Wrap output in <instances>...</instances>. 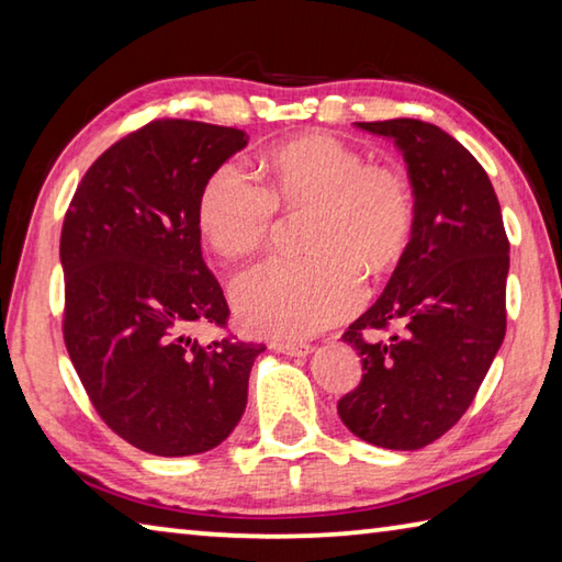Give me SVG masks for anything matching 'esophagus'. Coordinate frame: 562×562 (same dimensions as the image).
<instances>
[{
	"instance_id": "esophagus-1",
	"label": "esophagus",
	"mask_w": 562,
	"mask_h": 562,
	"mask_svg": "<svg viewBox=\"0 0 562 562\" xmlns=\"http://www.w3.org/2000/svg\"><path fill=\"white\" fill-rule=\"evenodd\" d=\"M270 349L280 351V355H290V357H304L310 355L312 351V345H307V341H284V339H272L270 341Z\"/></svg>"
}]
</instances>
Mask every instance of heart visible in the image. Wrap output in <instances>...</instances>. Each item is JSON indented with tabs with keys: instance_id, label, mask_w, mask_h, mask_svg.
<instances>
[{
	"instance_id": "b5f03b06",
	"label": "heart",
	"mask_w": 562,
	"mask_h": 562,
	"mask_svg": "<svg viewBox=\"0 0 562 562\" xmlns=\"http://www.w3.org/2000/svg\"><path fill=\"white\" fill-rule=\"evenodd\" d=\"M265 186L235 166L207 178L198 225L217 255L243 260L272 240L278 211L307 213L304 258H274L233 282V307L258 335L307 337L361 300V272L402 260L414 227V193L402 168L364 164L341 140L310 133L262 158Z\"/></svg>"
}]
</instances>
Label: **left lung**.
<instances>
[{
    "label": "left lung",
    "mask_w": 562,
    "mask_h": 562,
    "mask_svg": "<svg viewBox=\"0 0 562 562\" xmlns=\"http://www.w3.org/2000/svg\"><path fill=\"white\" fill-rule=\"evenodd\" d=\"M357 126L402 150L414 227L382 297L341 335L364 374L337 412L361 441L414 451L465 414L503 345L508 237L486 170L449 133L416 119Z\"/></svg>",
    "instance_id": "1"
}]
</instances>
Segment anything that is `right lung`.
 <instances>
[{
    "label": "right lung",
    "instance_id": "add662e5",
    "mask_svg": "<svg viewBox=\"0 0 562 562\" xmlns=\"http://www.w3.org/2000/svg\"><path fill=\"white\" fill-rule=\"evenodd\" d=\"M247 146L240 128L158 119L93 160L61 227L64 341L113 434L154 456L223 443L247 404L265 345L190 339L227 327L221 282L201 252L198 203Z\"/></svg>",
    "mask_w": 562,
    "mask_h": 562
}]
</instances>
